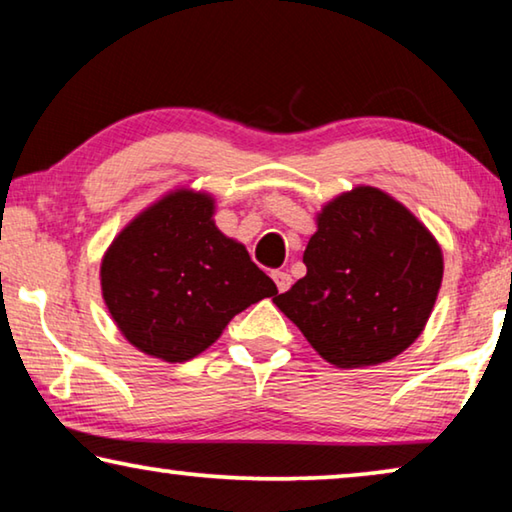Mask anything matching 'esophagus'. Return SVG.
I'll use <instances>...</instances> for the list:
<instances>
[{
    "label": "esophagus",
    "instance_id": "obj_1",
    "mask_svg": "<svg viewBox=\"0 0 512 512\" xmlns=\"http://www.w3.org/2000/svg\"><path fill=\"white\" fill-rule=\"evenodd\" d=\"M271 278L276 280L278 292H287V289L292 287V276H289V273H285V271H273Z\"/></svg>",
    "mask_w": 512,
    "mask_h": 512
}]
</instances>
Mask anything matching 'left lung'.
I'll list each match as a JSON object with an SVG mask.
<instances>
[{
	"instance_id": "8db88e82",
	"label": "left lung",
	"mask_w": 512,
	"mask_h": 512,
	"mask_svg": "<svg viewBox=\"0 0 512 512\" xmlns=\"http://www.w3.org/2000/svg\"><path fill=\"white\" fill-rule=\"evenodd\" d=\"M308 273L273 303L338 368L391 361L423 333L444 278V255L407 207L358 186L317 213Z\"/></svg>"
}]
</instances>
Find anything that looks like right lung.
<instances>
[{
  "label": "right lung",
  "instance_id": "add662e5",
  "mask_svg": "<svg viewBox=\"0 0 512 512\" xmlns=\"http://www.w3.org/2000/svg\"><path fill=\"white\" fill-rule=\"evenodd\" d=\"M213 197L177 188L121 230L101 262L114 324L140 352L183 363L220 338L234 315L278 294L243 243L213 223Z\"/></svg>",
  "mask_w": 512,
  "mask_h": 512
}]
</instances>
